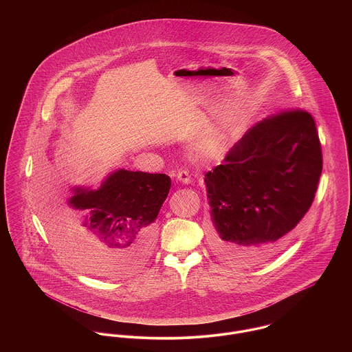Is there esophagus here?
<instances>
[{
    "label": "esophagus",
    "mask_w": 352,
    "mask_h": 352,
    "mask_svg": "<svg viewBox=\"0 0 352 352\" xmlns=\"http://www.w3.org/2000/svg\"><path fill=\"white\" fill-rule=\"evenodd\" d=\"M177 179L184 184H191V177H190L188 171H186V170H179L177 173Z\"/></svg>",
    "instance_id": "obj_1"
}]
</instances>
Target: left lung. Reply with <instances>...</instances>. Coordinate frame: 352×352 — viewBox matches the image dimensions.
Listing matches in <instances>:
<instances>
[{"mask_svg": "<svg viewBox=\"0 0 352 352\" xmlns=\"http://www.w3.org/2000/svg\"><path fill=\"white\" fill-rule=\"evenodd\" d=\"M320 173L309 112L285 111L252 126L204 175L219 257L250 267L283 251L314 201Z\"/></svg>", "mask_w": 352, "mask_h": 352, "instance_id": "obj_1", "label": "left lung"}]
</instances>
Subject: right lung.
<instances>
[{
    "mask_svg": "<svg viewBox=\"0 0 352 352\" xmlns=\"http://www.w3.org/2000/svg\"><path fill=\"white\" fill-rule=\"evenodd\" d=\"M171 179L120 168L98 190L75 187L67 219L47 215L51 237L71 264L116 280L141 268L154 241V221L168 197Z\"/></svg>",
    "mask_w": 352,
    "mask_h": 352,
    "instance_id": "1",
    "label": "right lung"
}]
</instances>
